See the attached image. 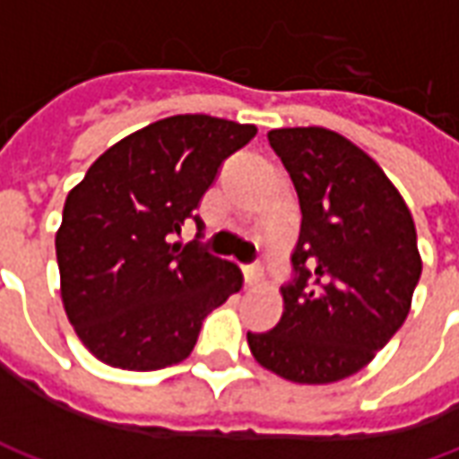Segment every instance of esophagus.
<instances>
[{"label":"esophagus","instance_id":"obj_1","mask_svg":"<svg viewBox=\"0 0 459 459\" xmlns=\"http://www.w3.org/2000/svg\"><path fill=\"white\" fill-rule=\"evenodd\" d=\"M243 278H246V285L253 288V285H258L260 280H263V270L258 265H248V268H243Z\"/></svg>","mask_w":459,"mask_h":459}]
</instances>
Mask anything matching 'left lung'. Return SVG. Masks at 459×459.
Here are the masks:
<instances>
[{"label": "left lung", "mask_w": 459, "mask_h": 459, "mask_svg": "<svg viewBox=\"0 0 459 459\" xmlns=\"http://www.w3.org/2000/svg\"><path fill=\"white\" fill-rule=\"evenodd\" d=\"M302 211L282 317L248 332L255 361L295 384L361 371L401 329L420 280L415 223L384 169L325 127L268 132Z\"/></svg>", "instance_id": "1"}]
</instances>
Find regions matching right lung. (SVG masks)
I'll return each instance as SVG.
<instances>
[{
	"mask_svg": "<svg viewBox=\"0 0 459 459\" xmlns=\"http://www.w3.org/2000/svg\"><path fill=\"white\" fill-rule=\"evenodd\" d=\"M255 125L174 115L115 142L68 191L56 233L65 315L88 351L127 371L191 354L201 322L243 288L240 270L196 243H169L194 219L223 160Z\"/></svg>",
	"mask_w": 459,
	"mask_h": 459,
	"instance_id": "right-lung-1",
	"label": "right lung"
}]
</instances>
